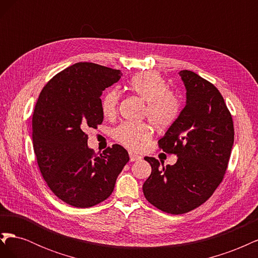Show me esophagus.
Instances as JSON below:
<instances>
[{
    "mask_svg": "<svg viewBox=\"0 0 258 258\" xmlns=\"http://www.w3.org/2000/svg\"><path fill=\"white\" fill-rule=\"evenodd\" d=\"M129 157H130V161H137V160L141 159V157H140L139 155H137V154H135V153H132V152L129 153Z\"/></svg>",
    "mask_w": 258,
    "mask_h": 258,
    "instance_id": "esophagus-1",
    "label": "esophagus"
}]
</instances>
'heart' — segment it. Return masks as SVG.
Returning a JSON list of instances; mask_svg holds the SVG:
<instances>
[{
	"instance_id": "obj_1",
	"label": "heart",
	"mask_w": 258,
	"mask_h": 258,
	"mask_svg": "<svg viewBox=\"0 0 258 258\" xmlns=\"http://www.w3.org/2000/svg\"><path fill=\"white\" fill-rule=\"evenodd\" d=\"M127 88L145 101L144 115L158 130L172 126L181 111V100L176 93L169 89L165 79L154 72H142L132 76ZM120 95L116 89L108 90L101 100V110L106 118L116 116ZM117 142L129 150H138L140 144L148 141L152 137V128L147 122L120 123L113 131Z\"/></svg>"
}]
</instances>
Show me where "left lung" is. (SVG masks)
<instances>
[{"label":"left lung","instance_id":"1","mask_svg":"<svg viewBox=\"0 0 258 258\" xmlns=\"http://www.w3.org/2000/svg\"><path fill=\"white\" fill-rule=\"evenodd\" d=\"M186 87V105L159 141L173 166L160 167L145 157L152 173L143 184L146 200L170 214H183L212 196L223 181L233 144V121L215 86L188 70L179 72Z\"/></svg>","mask_w":258,"mask_h":258}]
</instances>
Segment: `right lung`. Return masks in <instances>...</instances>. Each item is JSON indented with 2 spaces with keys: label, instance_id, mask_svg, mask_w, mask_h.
I'll return each instance as SVG.
<instances>
[{
  "label": "right lung",
  "instance_id": "obj_1",
  "mask_svg": "<svg viewBox=\"0 0 258 258\" xmlns=\"http://www.w3.org/2000/svg\"><path fill=\"white\" fill-rule=\"evenodd\" d=\"M121 72L79 62L44 86L32 117V140L38 168L50 190L66 204L89 208L104 201L129 161L118 144L96 154L86 130L103 121L101 95Z\"/></svg>",
  "mask_w": 258,
  "mask_h": 258
}]
</instances>
